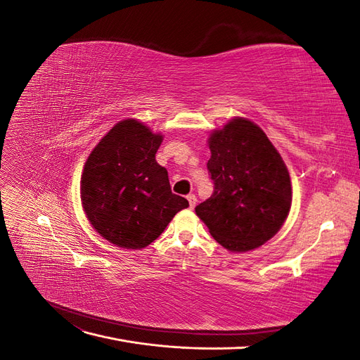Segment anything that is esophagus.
I'll return each instance as SVG.
<instances>
[{"mask_svg":"<svg viewBox=\"0 0 360 360\" xmlns=\"http://www.w3.org/2000/svg\"><path fill=\"white\" fill-rule=\"evenodd\" d=\"M188 201H189V205H191V209H193L195 205H197V197H195L193 193H191V195H188Z\"/></svg>","mask_w":360,"mask_h":360,"instance_id":"34e87169","label":"esophagus"}]
</instances>
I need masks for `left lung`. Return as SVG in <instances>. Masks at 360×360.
I'll use <instances>...</instances> for the list:
<instances>
[{
  "mask_svg": "<svg viewBox=\"0 0 360 360\" xmlns=\"http://www.w3.org/2000/svg\"><path fill=\"white\" fill-rule=\"evenodd\" d=\"M207 143L214 192L195 213L230 252L257 249L281 230L291 209L285 162L263 129L245 117L214 129Z\"/></svg>",
  "mask_w": 360,
  "mask_h": 360,
  "instance_id": "left-lung-1",
  "label": "left lung"
}]
</instances>
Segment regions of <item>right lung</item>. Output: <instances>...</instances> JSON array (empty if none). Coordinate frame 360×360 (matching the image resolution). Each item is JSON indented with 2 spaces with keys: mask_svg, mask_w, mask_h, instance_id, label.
Returning <instances> with one entry per match:
<instances>
[{
  "mask_svg": "<svg viewBox=\"0 0 360 360\" xmlns=\"http://www.w3.org/2000/svg\"><path fill=\"white\" fill-rule=\"evenodd\" d=\"M163 141L136 118L118 122L86 159L81 202L86 219L108 242L143 249L165 230L186 198L171 192L168 171L156 162Z\"/></svg>",
  "mask_w": 360,
  "mask_h": 360,
  "instance_id": "right-lung-1",
  "label": "right lung"
}]
</instances>
